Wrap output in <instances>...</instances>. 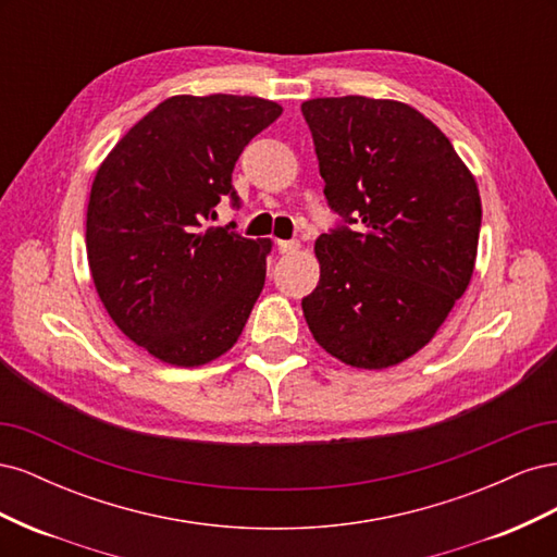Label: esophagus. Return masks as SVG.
Here are the masks:
<instances>
[{"label": "esophagus", "mask_w": 557, "mask_h": 557, "mask_svg": "<svg viewBox=\"0 0 557 557\" xmlns=\"http://www.w3.org/2000/svg\"><path fill=\"white\" fill-rule=\"evenodd\" d=\"M301 246H299V242H278V250L283 252V256H293V252H297Z\"/></svg>", "instance_id": "34e87169"}]
</instances>
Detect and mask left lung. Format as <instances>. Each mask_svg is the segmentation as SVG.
<instances>
[{
    "instance_id": "1",
    "label": "left lung",
    "mask_w": 557,
    "mask_h": 557,
    "mask_svg": "<svg viewBox=\"0 0 557 557\" xmlns=\"http://www.w3.org/2000/svg\"><path fill=\"white\" fill-rule=\"evenodd\" d=\"M330 207L358 232L320 234L301 299L318 346L358 369L432 342L474 274L481 197L446 134L413 107L362 95L301 104Z\"/></svg>"
}]
</instances>
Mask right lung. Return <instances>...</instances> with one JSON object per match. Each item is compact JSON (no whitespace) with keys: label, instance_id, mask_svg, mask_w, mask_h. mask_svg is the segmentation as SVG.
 Segmentation results:
<instances>
[{"label":"right lung","instance_id":"add662e5","mask_svg":"<svg viewBox=\"0 0 557 557\" xmlns=\"http://www.w3.org/2000/svg\"><path fill=\"white\" fill-rule=\"evenodd\" d=\"M281 113L262 97L174 95L99 164L86 218L95 290L117 330L160 362L225 356L264 288L272 239L201 223L223 197L237 205L234 164Z\"/></svg>","mask_w":557,"mask_h":557}]
</instances>
